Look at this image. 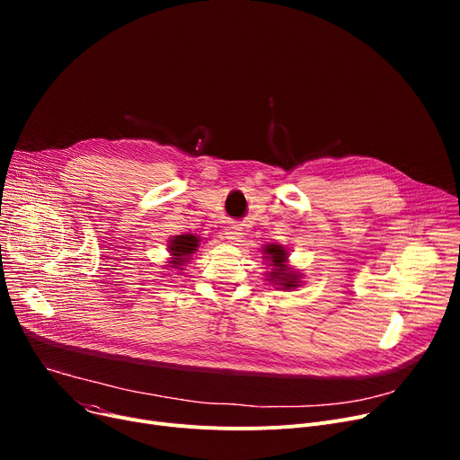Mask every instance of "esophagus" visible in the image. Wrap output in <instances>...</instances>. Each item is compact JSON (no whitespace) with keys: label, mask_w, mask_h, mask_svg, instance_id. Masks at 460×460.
<instances>
[{"label":"esophagus","mask_w":460,"mask_h":460,"mask_svg":"<svg viewBox=\"0 0 460 460\" xmlns=\"http://www.w3.org/2000/svg\"><path fill=\"white\" fill-rule=\"evenodd\" d=\"M226 238L229 240V243H240V238H243V227H240L238 224H229L224 231Z\"/></svg>","instance_id":"esophagus-1"}]
</instances>
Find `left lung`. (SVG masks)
<instances>
[{"label":"left lung","instance_id":"1","mask_svg":"<svg viewBox=\"0 0 460 460\" xmlns=\"http://www.w3.org/2000/svg\"><path fill=\"white\" fill-rule=\"evenodd\" d=\"M264 253H267L269 259L272 261L270 267H274L272 272H270V279H272V281H278L283 288L296 287L298 276H296V274H291V272H287V264H283L285 259H287L285 248L279 246V244H270L267 250H264Z\"/></svg>","mask_w":460,"mask_h":460}]
</instances>
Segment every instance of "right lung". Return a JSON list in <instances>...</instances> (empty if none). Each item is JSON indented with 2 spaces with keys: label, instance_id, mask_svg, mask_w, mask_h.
Returning a JSON list of instances; mask_svg holds the SVG:
<instances>
[{
  "label": "right lung",
  "instance_id": "right-lung-1",
  "mask_svg": "<svg viewBox=\"0 0 460 460\" xmlns=\"http://www.w3.org/2000/svg\"><path fill=\"white\" fill-rule=\"evenodd\" d=\"M199 238L196 234H179L172 240L169 244V252L175 255V261H172V264H175V269H179L181 262H186L188 257L198 250Z\"/></svg>",
  "mask_w": 460,
  "mask_h": 460
}]
</instances>
